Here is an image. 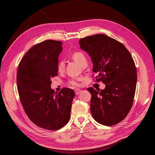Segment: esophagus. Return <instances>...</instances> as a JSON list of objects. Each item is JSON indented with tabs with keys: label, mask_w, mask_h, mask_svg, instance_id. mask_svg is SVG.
Instances as JSON below:
<instances>
[{
	"label": "esophagus",
	"mask_w": 155,
	"mask_h": 155,
	"mask_svg": "<svg viewBox=\"0 0 155 155\" xmlns=\"http://www.w3.org/2000/svg\"><path fill=\"white\" fill-rule=\"evenodd\" d=\"M81 92V89L76 88V90H75V93H76V95H79V94H80Z\"/></svg>",
	"instance_id": "34e87169"
}]
</instances>
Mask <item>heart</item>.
<instances>
[{
  "instance_id": "b5f03b06",
  "label": "heart",
  "mask_w": 155,
  "mask_h": 155,
  "mask_svg": "<svg viewBox=\"0 0 155 155\" xmlns=\"http://www.w3.org/2000/svg\"><path fill=\"white\" fill-rule=\"evenodd\" d=\"M72 58L75 61H76L78 63L81 65V66L84 63H85V62L87 61L85 56L84 55L83 53L80 52V51H76V52H74L72 55ZM64 66H65V64H64V61L63 60L59 61L58 63V71L59 72H63L64 69ZM81 80V78H76V79H72V81H70V83L74 86H78L79 85V81Z\"/></svg>"
}]
</instances>
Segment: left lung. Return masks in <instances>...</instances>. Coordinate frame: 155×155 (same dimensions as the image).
Wrapping results in <instances>:
<instances>
[{"label":"left lung","mask_w":155,"mask_h":155,"mask_svg":"<svg viewBox=\"0 0 155 155\" xmlns=\"http://www.w3.org/2000/svg\"><path fill=\"white\" fill-rule=\"evenodd\" d=\"M79 43L91 58L96 80L105 85L101 91L87 88L92 117L104 125L118 124L128 114L135 94L137 72L132 56L122 43L104 34L86 37Z\"/></svg>","instance_id":"left-lung-1"}]
</instances>
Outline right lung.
<instances>
[{
    "label": "right lung",
    "mask_w": 155,
    "mask_h": 155,
    "mask_svg": "<svg viewBox=\"0 0 155 155\" xmlns=\"http://www.w3.org/2000/svg\"><path fill=\"white\" fill-rule=\"evenodd\" d=\"M62 42L46 40L37 44L21 59L17 84L21 104L33 123L50 130L66 125L70 118L72 89L64 88L56 93L51 88V79L58 76V58Z\"/></svg>",
    "instance_id": "right-lung-1"
}]
</instances>
